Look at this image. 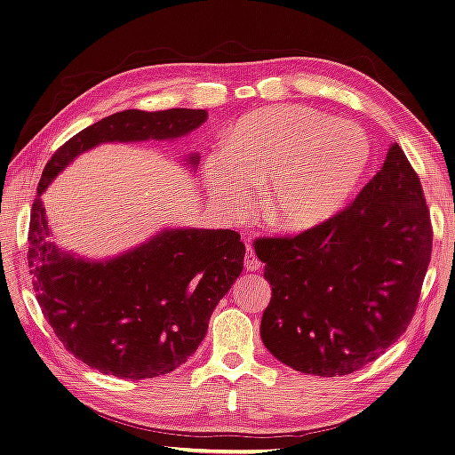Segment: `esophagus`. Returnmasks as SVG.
Returning <instances> with one entry per match:
<instances>
[{
  "label": "esophagus",
  "mask_w": 455,
  "mask_h": 455,
  "mask_svg": "<svg viewBox=\"0 0 455 455\" xmlns=\"http://www.w3.org/2000/svg\"><path fill=\"white\" fill-rule=\"evenodd\" d=\"M243 265H245V268H248V270H259V268H261V261H259L257 255L253 253L251 245H248V251H245Z\"/></svg>",
  "instance_id": "obj_1"
}]
</instances>
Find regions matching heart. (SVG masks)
I'll list each match as a JSON object with an SVG mask.
<instances>
[{"mask_svg": "<svg viewBox=\"0 0 455 455\" xmlns=\"http://www.w3.org/2000/svg\"><path fill=\"white\" fill-rule=\"evenodd\" d=\"M371 145L364 129L303 105L275 107L243 118L225 150L205 160V185L228 215L248 213L251 183H265L263 212L282 230H307L335 215L366 172Z\"/></svg>", "mask_w": 455, "mask_h": 455, "instance_id": "heart-1", "label": "heart"}]
</instances>
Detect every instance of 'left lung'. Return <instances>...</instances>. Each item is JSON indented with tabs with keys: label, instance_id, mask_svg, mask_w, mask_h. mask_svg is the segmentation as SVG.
Instances as JSON below:
<instances>
[{
	"label": "left lung",
	"instance_id": "8db88e82",
	"mask_svg": "<svg viewBox=\"0 0 455 455\" xmlns=\"http://www.w3.org/2000/svg\"><path fill=\"white\" fill-rule=\"evenodd\" d=\"M253 248L272 285L261 318L272 356L320 378L353 373L383 355L415 315L433 250L421 180L395 142L345 210Z\"/></svg>",
	"mask_w": 455,
	"mask_h": 455
}]
</instances>
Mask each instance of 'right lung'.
Listing matches in <instances>:
<instances>
[{
	"mask_svg": "<svg viewBox=\"0 0 455 455\" xmlns=\"http://www.w3.org/2000/svg\"><path fill=\"white\" fill-rule=\"evenodd\" d=\"M205 110H124L82 129L51 156L30 212L28 267L36 299L64 348L100 373L150 379L198 348L217 303L243 268L235 230L172 228L108 261H85L49 240L42 194L77 154L100 142L177 139ZM188 162L196 167L198 156Z\"/></svg>",
	"mask_w": 455,
	"mask_h": 455,
	"instance_id": "add662e5",
	"label": "right lung"
}]
</instances>
